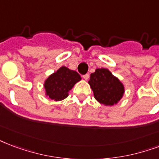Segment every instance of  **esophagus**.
Here are the masks:
<instances>
[{"instance_id":"esophagus-1","label":"esophagus","mask_w":159,"mask_h":159,"mask_svg":"<svg viewBox=\"0 0 159 159\" xmlns=\"http://www.w3.org/2000/svg\"><path fill=\"white\" fill-rule=\"evenodd\" d=\"M82 77H83L85 80H88V78H89V74H88V73H87V74L83 75V76H82Z\"/></svg>"}]
</instances>
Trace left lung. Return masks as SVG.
<instances>
[{
  "label": "left lung",
  "instance_id": "obj_1",
  "mask_svg": "<svg viewBox=\"0 0 159 159\" xmlns=\"http://www.w3.org/2000/svg\"><path fill=\"white\" fill-rule=\"evenodd\" d=\"M97 101L106 106L117 104L123 98L124 86L108 69L98 68L88 81Z\"/></svg>",
  "mask_w": 159,
  "mask_h": 159
}]
</instances>
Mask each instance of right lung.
Instances as JSON below:
<instances>
[{
  "mask_svg": "<svg viewBox=\"0 0 159 159\" xmlns=\"http://www.w3.org/2000/svg\"><path fill=\"white\" fill-rule=\"evenodd\" d=\"M81 79L76 71L61 66L45 81L46 95L54 101H61L67 98L69 91Z\"/></svg>",
  "mask_w": 159,
  "mask_h": 159,
  "instance_id": "add662e5",
  "label": "right lung"
}]
</instances>
